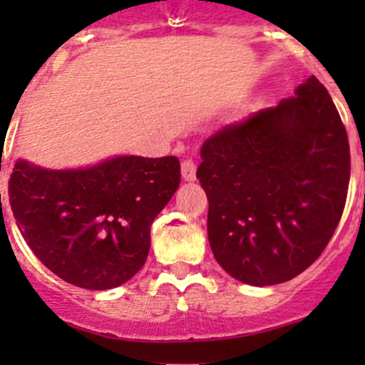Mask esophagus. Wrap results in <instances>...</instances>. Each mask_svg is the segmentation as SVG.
Instances as JSON below:
<instances>
[{
	"label": "esophagus",
	"instance_id": "esophagus-1",
	"mask_svg": "<svg viewBox=\"0 0 365 365\" xmlns=\"http://www.w3.org/2000/svg\"><path fill=\"white\" fill-rule=\"evenodd\" d=\"M182 178L185 182H194L196 180V162L192 159H187L182 162Z\"/></svg>",
	"mask_w": 365,
	"mask_h": 365
}]
</instances>
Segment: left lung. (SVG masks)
Here are the masks:
<instances>
[{
  "label": "left lung",
  "instance_id": "8db88e82",
  "mask_svg": "<svg viewBox=\"0 0 365 365\" xmlns=\"http://www.w3.org/2000/svg\"><path fill=\"white\" fill-rule=\"evenodd\" d=\"M201 159L210 247L231 277L279 284L325 251L351 165L339 113L314 76L295 97L210 135Z\"/></svg>",
  "mask_w": 365,
  "mask_h": 365
}]
</instances>
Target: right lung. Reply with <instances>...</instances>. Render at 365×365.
Segmentation results:
<instances>
[{"label": "right lung", "mask_w": 365, "mask_h": 365, "mask_svg": "<svg viewBox=\"0 0 365 365\" xmlns=\"http://www.w3.org/2000/svg\"><path fill=\"white\" fill-rule=\"evenodd\" d=\"M180 176L173 155H125L72 171L19 160L9 200L26 244L53 274L84 289H111L145 264L150 227Z\"/></svg>", "instance_id": "right-lung-1"}]
</instances>
